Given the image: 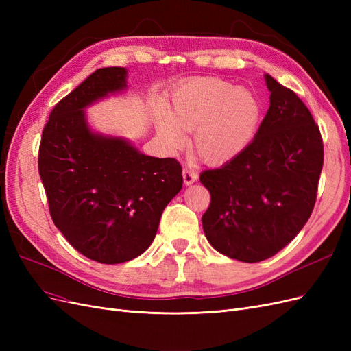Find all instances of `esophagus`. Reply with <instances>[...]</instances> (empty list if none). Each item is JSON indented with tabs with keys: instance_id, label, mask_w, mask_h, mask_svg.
I'll list each match as a JSON object with an SVG mask.
<instances>
[{
	"instance_id": "1",
	"label": "esophagus",
	"mask_w": 351,
	"mask_h": 351,
	"mask_svg": "<svg viewBox=\"0 0 351 351\" xmlns=\"http://www.w3.org/2000/svg\"><path fill=\"white\" fill-rule=\"evenodd\" d=\"M183 180H184L186 186H192L197 180V173L190 168H184L183 169Z\"/></svg>"
}]
</instances>
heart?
Segmentation results:
<instances>
[{"label": "heart", "instance_id": "obj_1", "mask_svg": "<svg viewBox=\"0 0 351 351\" xmlns=\"http://www.w3.org/2000/svg\"><path fill=\"white\" fill-rule=\"evenodd\" d=\"M261 120L256 95L214 77L183 84L173 95L171 112L164 107L155 112L167 146H182L184 132H193V151L208 164H224L241 154L256 136Z\"/></svg>", "mask_w": 351, "mask_h": 351}]
</instances>
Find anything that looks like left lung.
<instances>
[{
	"instance_id": "obj_1",
	"label": "left lung",
	"mask_w": 351,
	"mask_h": 351,
	"mask_svg": "<svg viewBox=\"0 0 351 351\" xmlns=\"http://www.w3.org/2000/svg\"><path fill=\"white\" fill-rule=\"evenodd\" d=\"M269 110L250 145L200 174L210 193L202 217L210 246L261 262L285 247L309 219L324 165L319 127L297 95L269 74Z\"/></svg>"
}]
</instances>
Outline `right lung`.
Masks as SVG:
<instances>
[{
	"label": "right lung",
	"instance_id": "add662e5",
	"mask_svg": "<svg viewBox=\"0 0 351 351\" xmlns=\"http://www.w3.org/2000/svg\"><path fill=\"white\" fill-rule=\"evenodd\" d=\"M123 67L98 69L51 111L38 167L56 227L83 256L123 263L154 241L165 206L183 187L174 158L141 154L90 130L84 108L127 88Z\"/></svg>",
	"mask_w": 351,
	"mask_h": 351
}]
</instances>
